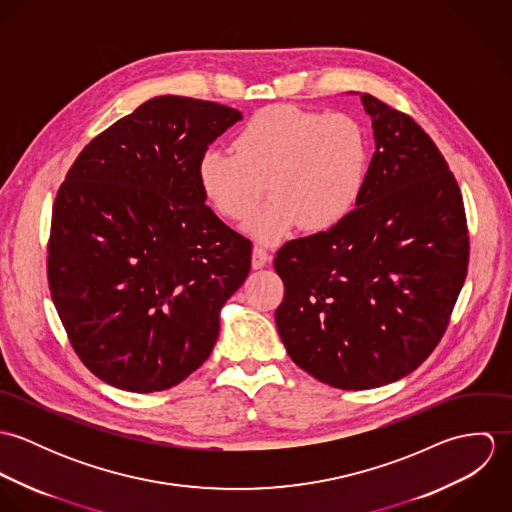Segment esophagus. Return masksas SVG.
I'll return each instance as SVG.
<instances>
[{
    "mask_svg": "<svg viewBox=\"0 0 512 512\" xmlns=\"http://www.w3.org/2000/svg\"><path fill=\"white\" fill-rule=\"evenodd\" d=\"M268 262H270V254L266 252V248L254 246V250H252V268H254V270H260V268H264Z\"/></svg>",
    "mask_w": 512,
    "mask_h": 512,
    "instance_id": "1",
    "label": "esophagus"
}]
</instances>
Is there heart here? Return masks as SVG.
<instances>
[{
	"label": "heart",
	"instance_id": "1",
	"mask_svg": "<svg viewBox=\"0 0 512 512\" xmlns=\"http://www.w3.org/2000/svg\"><path fill=\"white\" fill-rule=\"evenodd\" d=\"M232 147L201 153L199 189L219 217L244 222L268 185L272 201L252 224L264 242L286 240L301 226L309 232L335 228L365 191L368 134L347 112L270 106L246 120Z\"/></svg>",
	"mask_w": 512,
	"mask_h": 512
}]
</instances>
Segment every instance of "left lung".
Here are the masks:
<instances>
[{"label": "left lung", "mask_w": 512, "mask_h": 512, "mask_svg": "<svg viewBox=\"0 0 512 512\" xmlns=\"http://www.w3.org/2000/svg\"><path fill=\"white\" fill-rule=\"evenodd\" d=\"M376 151L355 211L284 244L276 325L293 363L341 390L394 382L438 347L469 266L455 175L416 120L372 94Z\"/></svg>", "instance_id": "left-lung-1"}]
</instances>
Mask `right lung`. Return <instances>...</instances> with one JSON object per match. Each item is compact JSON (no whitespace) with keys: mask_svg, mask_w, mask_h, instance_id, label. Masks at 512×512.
Segmentation results:
<instances>
[{"mask_svg":"<svg viewBox=\"0 0 512 512\" xmlns=\"http://www.w3.org/2000/svg\"><path fill=\"white\" fill-rule=\"evenodd\" d=\"M242 114L157 96L98 134L59 187L47 244L53 303L100 380L159 392L203 365L252 242L205 205L197 161Z\"/></svg>","mask_w":512,"mask_h":512,"instance_id":"obj_1","label":"right lung"}]
</instances>
